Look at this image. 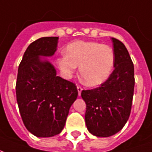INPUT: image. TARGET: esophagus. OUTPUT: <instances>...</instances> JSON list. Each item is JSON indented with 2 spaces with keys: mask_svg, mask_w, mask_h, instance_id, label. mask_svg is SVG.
I'll return each mask as SVG.
<instances>
[{
  "mask_svg": "<svg viewBox=\"0 0 152 152\" xmlns=\"http://www.w3.org/2000/svg\"><path fill=\"white\" fill-rule=\"evenodd\" d=\"M77 90H78V94H79L80 96V94H81V91H82V88L80 86H77Z\"/></svg>",
  "mask_w": 152,
  "mask_h": 152,
  "instance_id": "34e87169",
  "label": "esophagus"
}]
</instances>
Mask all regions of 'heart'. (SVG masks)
<instances>
[{
	"label": "heart",
	"instance_id": "obj_1",
	"mask_svg": "<svg viewBox=\"0 0 152 152\" xmlns=\"http://www.w3.org/2000/svg\"><path fill=\"white\" fill-rule=\"evenodd\" d=\"M65 53L56 61L63 76L71 77L79 66L80 77L86 86L101 85L111 75L114 66L113 49L99 42L75 41L66 47Z\"/></svg>",
	"mask_w": 152,
	"mask_h": 152
}]
</instances>
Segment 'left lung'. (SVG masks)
<instances>
[{"label":"left lung","instance_id":"1","mask_svg":"<svg viewBox=\"0 0 152 152\" xmlns=\"http://www.w3.org/2000/svg\"><path fill=\"white\" fill-rule=\"evenodd\" d=\"M115 68L99 87L83 89L86 103V124L97 137L118 133L129 120L134 90V67L129 53L121 40L112 38Z\"/></svg>","mask_w":152,"mask_h":152}]
</instances>
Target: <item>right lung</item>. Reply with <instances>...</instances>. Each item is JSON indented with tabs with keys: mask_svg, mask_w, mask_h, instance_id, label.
Instances as JSON below:
<instances>
[{
	"mask_svg": "<svg viewBox=\"0 0 152 152\" xmlns=\"http://www.w3.org/2000/svg\"><path fill=\"white\" fill-rule=\"evenodd\" d=\"M58 37H41L29 45L18 70L16 98L22 120L29 132L53 137L64 128L69 109L78 95L76 85L60 76L39 55L52 56Z\"/></svg>",
	"mask_w": 152,
	"mask_h": 152,
	"instance_id": "1",
	"label": "right lung"
}]
</instances>
